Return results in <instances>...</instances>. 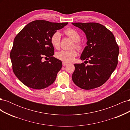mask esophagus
Masks as SVG:
<instances>
[{"label": "esophagus", "instance_id": "1", "mask_svg": "<svg viewBox=\"0 0 130 130\" xmlns=\"http://www.w3.org/2000/svg\"><path fill=\"white\" fill-rule=\"evenodd\" d=\"M68 64V63L65 62H62V65L63 66H66V65H67Z\"/></svg>", "mask_w": 130, "mask_h": 130}]
</instances>
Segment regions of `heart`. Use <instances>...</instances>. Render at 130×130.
<instances>
[{"label":"heart","instance_id":"obj_1","mask_svg":"<svg viewBox=\"0 0 130 130\" xmlns=\"http://www.w3.org/2000/svg\"><path fill=\"white\" fill-rule=\"evenodd\" d=\"M64 34L74 42V46L76 48L81 49V45L78 41L80 40V35L76 30L73 29H68L64 31ZM61 34L58 31L55 32L50 37V42L55 48L60 46ZM77 55L76 51L74 49L70 50H61L56 54V57L59 60L65 62H72Z\"/></svg>","mask_w":130,"mask_h":130}]
</instances>
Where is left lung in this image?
I'll return each instance as SVG.
<instances>
[{"label":"left lung","instance_id":"1","mask_svg":"<svg viewBox=\"0 0 130 130\" xmlns=\"http://www.w3.org/2000/svg\"><path fill=\"white\" fill-rule=\"evenodd\" d=\"M85 32L87 46L81 55L84 63L74 64V83L84 89L99 87L107 81L117 67L119 46L111 31L97 23H72Z\"/></svg>","mask_w":130,"mask_h":130}]
</instances>
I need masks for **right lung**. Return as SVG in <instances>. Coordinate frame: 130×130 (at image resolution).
<instances>
[{"instance_id":"add662e5","label":"right lung","mask_w":130,"mask_h":130,"mask_svg":"<svg viewBox=\"0 0 130 130\" xmlns=\"http://www.w3.org/2000/svg\"><path fill=\"white\" fill-rule=\"evenodd\" d=\"M68 23L36 20L27 24L16 36L10 53L15 75L27 87L35 89L48 87L55 81L62 63L54 57L51 36ZM49 61H41L43 57Z\"/></svg>"}]
</instances>
